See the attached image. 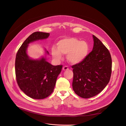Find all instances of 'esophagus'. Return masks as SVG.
<instances>
[{
    "label": "esophagus",
    "instance_id": "34e87169",
    "mask_svg": "<svg viewBox=\"0 0 126 126\" xmlns=\"http://www.w3.org/2000/svg\"><path fill=\"white\" fill-rule=\"evenodd\" d=\"M63 70H67L69 69V68H68V67L67 66H64L63 68Z\"/></svg>",
    "mask_w": 126,
    "mask_h": 126
}]
</instances>
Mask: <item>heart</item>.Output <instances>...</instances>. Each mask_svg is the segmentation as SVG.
Here are the masks:
<instances>
[{
  "mask_svg": "<svg viewBox=\"0 0 126 126\" xmlns=\"http://www.w3.org/2000/svg\"><path fill=\"white\" fill-rule=\"evenodd\" d=\"M89 46L87 42L80 41L75 38H67L60 40L57 44V48L53 47L51 54L57 60L62 59V54L68 55L67 58L72 63H80L89 54Z\"/></svg>",
  "mask_w": 126,
  "mask_h": 126,
  "instance_id": "heart-1",
  "label": "heart"
}]
</instances>
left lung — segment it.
<instances>
[{
  "mask_svg": "<svg viewBox=\"0 0 126 126\" xmlns=\"http://www.w3.org/2000/svg\"><path fill=\"white\" fill-rule=\"evenodd\" d=\"M93 50L82 62L72 66V88L78 96L89 98L99 94L109 82L112 60L108 49L93 35Z\"/></svg>",
  "mask_w": 126,
  "mask_h": 126,
  "instance_id": "1",
  "label": "left lung"
}]
</instances>
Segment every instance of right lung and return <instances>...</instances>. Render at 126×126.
Instances as JSON below:
<instances>
[{"mask_svg": "<svg viewBox=\"0 0 126 126\" xmlns=\"http://www.w3.org/2000/svg\"><path fill=\"white\" fill-rule=\"evenodd\" d=\"M49 35V33L39 32L32 33L18 49L15 60L18 86L26 95L36 99H44L52 94L63 67V65H52L44 57L40 59H32L27 54L29 44L46 39ZM46 52L49 54L48 51Z\"/></svg>", "mask_w": 126, "mask_h": 126, "instance_id": "add662e5", "label": "right lung"}]
</instances>
